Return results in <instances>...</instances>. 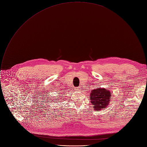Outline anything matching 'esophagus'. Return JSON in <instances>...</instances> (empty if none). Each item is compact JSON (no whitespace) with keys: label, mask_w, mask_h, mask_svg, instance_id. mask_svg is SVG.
Segmentation results:
<instances>
[{"label":"esophagus","mask_w":147,"mask_h":147,"mask_svg":"<svg viewBox=\"0 0 147 147\" xmlns=\"http://www.w3.org/2000/svg\"><path fill=\"white\" fill-rule=\"evenodd\" d=\"M74 90H75L76 91H80V87H76L75 89H74Z\"/></svg>","instance_id":"1"}]
</instances>
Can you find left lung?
<instances>
[{
    "mask_svg": "<svg viewBox=\"0 0 147 147\" xmlns=\"http://www.w3.org/2000/svg\"><path fill=\"white\" fill-rule=\"evenodd\" d=\"M111 94L109 90L105 88L97 87V88L92 90L90 98L94 110L99 111L102 109H105L109 105Z\"/></svg>",
    "mask_w": 147,
    "mask_h": 147,
    "instance_id": "8db88e82",
    "label": "left lung"
}]
</instances>
